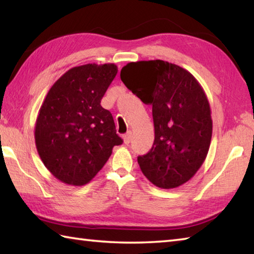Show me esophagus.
Segmentation results:
<instances>
[{
	"label": "esophagus",
	"instance_id": "esophagus-1",
	"mask_svg": "<svg viewBox=\"0 0 254 254\" xmlns=\"http://www.w3.org/2000/svg\"><path fill=\"white\" fill-rule=\"evenodd\" d=\"M131 140H132V132L128 131L127 133H126V134L123 135V141L126 144H128V143L131 142Z\"/></svg>",
	"mask_w": 254,
	"mask_h": 254
}]
</instances>
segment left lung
Here are the masks:
<instances>
[{
    "instance_id": "left-lung-1",
    "label": "left lung",
    "mask_w": 254,
    "mask_h": 254,
    "mask_svg": "<svg viewBox=\"0 0 254 254\" xmlns=\"http://www.w3.org/2000/svg\"><path fill=\"white\" fill-rule=\"evenodd\" d=\"M121 80L152 105L154 143L137 156L143 174L159 188L182 186L203 164L211 143V110L203 89L190 72L162 60L127 63Z\"/></svg>"
}]
</instances>
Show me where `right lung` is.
I'll use <instances>...</instances> for the list:
<instances>
[{
	"label": "right lung",
	"mask_w": 254,
	"mask_h": 254,
	"mask_svg": "<svg viewBox=\"0 0 254 254\" xmlns=\"http://www.w3.org/2000/svg\"><path fill=\"white\" fill-rule=\"evenodd\" d=\"M113 63L72 67L54 83L35 124V144L55 178L70 186L89 183L122 144L111 112L101 100L114 80Z\"/></svg>",
	"instance_id": "right-lung-1"
}]
</instances>
